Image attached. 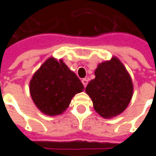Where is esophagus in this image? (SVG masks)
Listing matches in <instances>:
<instances>
[{"mask_svg":"<svg viewBox=\"0 0 156 156\" xmlns=\"http://www.w3.org/2000/svg\"><path fill=\"white\" fill-rule=\"evenodd\" d=\"M88 79L87 78H83L82 79V83H83V86L84 87H86L87 86V84H88Z\"/></svg>","mask_w":156,"mask_h":156,"instance_id":"1","label":"esophagus"}]
</instances>
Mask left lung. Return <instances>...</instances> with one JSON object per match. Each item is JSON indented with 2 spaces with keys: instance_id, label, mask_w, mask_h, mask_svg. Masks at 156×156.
Returning <instances> with one entry per match:
<instances>
[{
  "instance_id": "obj_1",
  "label": "left lung",
  "mask_w": 156,
  "mask_h": 156,
  "mask_svg": "<svg viewBox=\"0 0 156 156\" xmlns=\"http://www.w3.org/2000/svg\"><path fill=\"white\" fill-rule=\"evenodd\" d=\"M95 78L88 83L86 94L101 117L111 119L126 109L133 96V82L121 61L112 57L98 65Z\"/></svg>"
}]
</instances>
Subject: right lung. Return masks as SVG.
Returning a JSON list of instances; mask_svg holds the SVG:
<instances>
[{
	"label": "right lung",
	"instance_id": "right-lung-1",
	"mask_svg": "<svg viewBox=\"0 0 156 156\" xmlns=\"http://www.w3.org/2000/svg\"><path fill=\"white\" fill-rule=\"evenodd\" d=\"M84 87L62 59L48 58L30 81V94L39 110L46 115L62 114L75 94Z\"/></svg>",
	"mask_w": 156,
	"mask_h": 156
}]
</instances>
